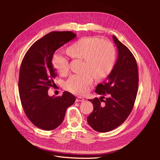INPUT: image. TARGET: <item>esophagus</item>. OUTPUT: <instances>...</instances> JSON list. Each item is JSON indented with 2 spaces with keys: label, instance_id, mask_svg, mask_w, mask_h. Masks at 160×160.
Wrapping results in <instances>:
<instances>
[{
  "label": "esophagus",
  "instance_id": "obj_1",
  "mask_svg": "<svg viewBox=\"0 0 160 160\" xmlns=\"http://www.w3.org/2000/svg\"><path fill=\"white\" fill-rule=\"evenodd\" d=\"M84 100L83 98H81V97H77L76 98V102H79V101H83Z\"/></svg>",
  "mask_w": 160,
  "mask_h": 160
}]
</instances>
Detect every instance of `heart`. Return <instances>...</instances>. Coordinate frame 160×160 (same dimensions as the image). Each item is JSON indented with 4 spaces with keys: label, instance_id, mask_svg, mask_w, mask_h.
<instances>
[{
    "label": "heart",
    "instance_id": "obj_1",
    "mask_svg": "<svg viewBox=\"0 0 160 160\" xmlns=\"http://www.w3.org/2000/svg\"><path fill=\"white\" fill-rule=\"evenodd\" d=\"M73 59L83 60L81 75H72L65 82L66 88L76 94H83L92 82L106 78L112 72L116 61V51L112 43L97 37H85L78 39L66 49ZM52 64L58 72L65 75L69 72V62L65 57L56 54Z\"/></svg>",
    "mask_w": 160,
    "mask_h": 160
}]
</instances>
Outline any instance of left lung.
I'll list each match as a JSON object with an SVG mask.
<instances>
[{
	"instance_id": "left-lung-1",
	"label": "left lung",
	"mask_w": 160,
	"mask_h": 160,
	"mask_svg": "<svg viewBox=\"0 0 160 160\" xmlns=\"http://www.w3.org/2000/svg\"><path fill=\"white\" fill-rule=\"evenodd\" d=\"M112 38L118 51L117 61L107 79L96 87L95 92L101 98L88 99L94 109L87 122L99 132L114 130L127 120L138 91L139 73L135 58L115 36Z\"/></svg>"
}]
</instances>
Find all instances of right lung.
<instances>
[{"mask_svg": "<svg viewBox=\"0 0 160 160\" xmlns=\"http://www.w3.org/2000/svg\"><path fill=\"white\" fill-rule=\"evenodd\" d=\"M75 37L70 31L50 32L36 41L22 60L18 80L21 103L30 121L42 130H51L59 127L66 109L76 100L67 91L61 96H48L57 76L52 63L53 54Z\"/></svg>", "mask_w": 160, "mask_h": 160, "instance_id": "1", "label": "right lung"}]
</instances>
